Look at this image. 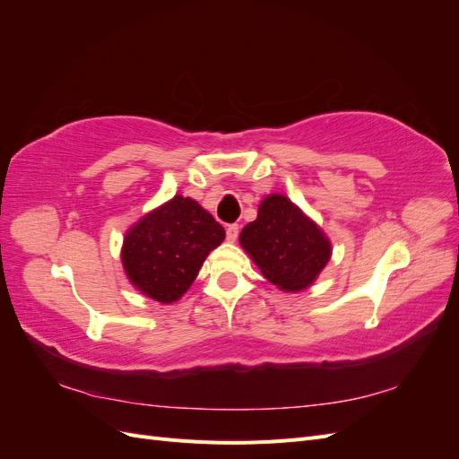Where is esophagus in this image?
<instances>
[{
    "instance_id": "obj_1",
    "label": "esophagus",
    "mask_w": 459,
    "mask_h": 459,
    "mask_svg": "<svg viewBox=\"0 0 459 459\" xmlns=\"http://www.w3.org/2000/svg\"><path fill=\"white\" fill-rule=\"evenodd\" d=\"M238 235H239V226L238 224H230L226 228V238H228L230 243H235V239H238Z\"/></svg>"
}]
</instances>
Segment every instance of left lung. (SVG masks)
<instances>
[{"mask_svg": "<svg viewBox=\"0 0 459 459\" xmlns=\"http://www.w3.org/2000/svg\"><path fill=\"white\" fill-rule=\"evenodd\" d=\"M262 275L285 293L308 289L331 258V241L312 218L285 195L272 193L239 235Z\"/></svg>", "mask_w": 459, "mask_h": 459, "instance_id": "1", "label": "left lung"}]
</instances>
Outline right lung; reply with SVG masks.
Here are the masks:
<instances>
[{"mask_svg":"<svg viewBox=\"0 0 459 459\" xmlns=\"http://www.w3.org/2000/svg\"><path fill=\"white\" fill-rule=\"evenodd\" d=\"M226 231L211 212L176 195L142 216L124 235L122 266L130 283L152 300L172 304L186 295Z\"/></svg>","mask_w":459,"mask_h":459,"instance_id":"obj_1","label":"right lung"}]
</instances>
